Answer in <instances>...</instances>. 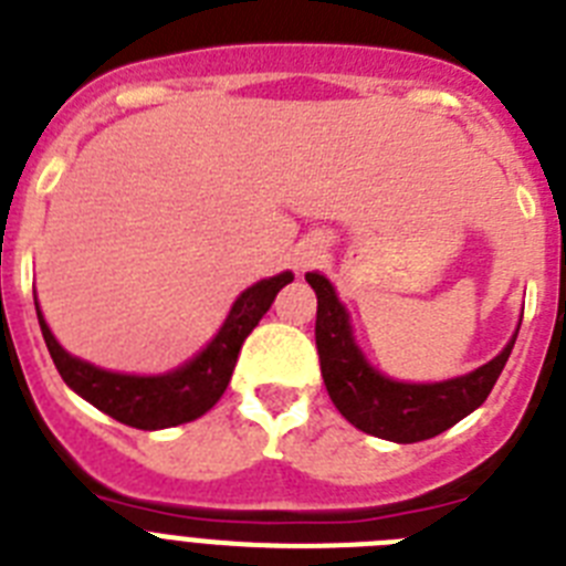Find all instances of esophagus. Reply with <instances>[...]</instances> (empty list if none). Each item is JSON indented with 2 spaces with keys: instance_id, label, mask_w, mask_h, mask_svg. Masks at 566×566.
<instances>
[{
  "instance_id": "obj_1",
  "label": "esophagus",
  "mask_w": 566,
  "mask_h": 566,
  "mask_svg": "<svg viewBox=\"0 0 566 566\" xmlns=\"http://www.w3.org/2000/svg\"><path fill=\"white\" fill-rule=\"evenodd\" d=\"M318 255H322V244L318 242L302 244V248L296 250V268H311V264H316Z\"/></svg>"
}]
</instances>
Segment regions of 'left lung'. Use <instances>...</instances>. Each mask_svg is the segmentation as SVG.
<instances>
[{"instance_id":"left-lung-1","label":"left lung","mask_w":566,"mask_h":566,"mask_svg":"<svg viewBox=\"0 0 566 566\" xmlns=\"http://www.w3.org/2000/svg\"><path fill=\"white\" fill-rule=\"evenodd\" d=\"M304 279L311 282L318 298L316 350L324 387L344 419L378 439L412 444V441L432 439V436L450 430L464 416H470L475 407L484 405L493 385L499 381L515 336H518L515 331L507 347L493 361L467 373V376L436 381V385L392 381V378L381 376L376 367H370V361L361 356L356 338H353L350 316L338 302L333 284L322 273H307Z\"/></svg>"}]
</instances>
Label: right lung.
<instances>
[{
	"label": "right lung",
	"mask_w": 566,
	"mask_h": 566,
	"mask_svg": "<svg viewBox=\"0 0 566 566\" xmlns=\"http://www.w3.org/2000/svg\"><path fill=\"white\" fill-rule=\"evenodd\" d=\"M290 282H293V273L287 270V273L262 279L259 284L244 290L230 307L222 331L216 333L213 342L193 361L174 373H165V376H125V373L102 370V367L87 365L82 358H73L53 338L39 307L36 316L53 365L71 390H76L82 399L99 407L102 412H107L111 419L122 421V424L136 427V430H161V427H176L199 419L222 399L244 338L253 333L259 318L270 311L279 290Z\"/></svg>",
	"instance_id": "add662e5"
}]
</instances>
